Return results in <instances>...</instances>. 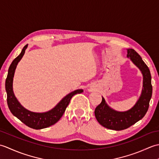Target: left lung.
<instances>
[{"mask_svg": "<svg viewBox=\"0 0 159 159\" xmlns=\"http://www.w3.org/2000/svg\"><path fill=\"white\" fill-rule=\"evenodd\" d=\"M128 57H130L139 67L143 76L142 93L136 104L131 109L125 112L114 111L107 105L104 98L102 102L96 108L94 113L97 121L102 126L115 130L126 129L142 119L149 108L150 101L152 94L150 70L141 59L140 55L133 49L128 50Z\"/></svg>", "mask_w": 159, "mask_h": 159, "instance_id": "left-lung-1", "label": "left lung"}]
</instances>
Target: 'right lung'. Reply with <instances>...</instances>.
<instances>
[{
  "instance_id": "right-lung-1",
  "label": "right lung",
  "mask_w": 159,
  "mask_h": 159,
  "mask_svg": "<svg viewBox=\"0 0 159 159\" xmlns=\"http://www.w3.org/2000/svg\"><path fill=\"white\" fill-rule=\"evenodd\" d=\"M27 44L24 47L21 53L13 61L8 70V74L5 80V89L7 92V101L9 109L13 116L22 123L33 129H42L55 124L62 117L72 96L76 93L83 92V89H77L71 92L60 101L57 105L46 113H33L25 109L17 100L13 92V78L14 75L17 64L22 59Z\"/></svg>"
}]
</instances>
